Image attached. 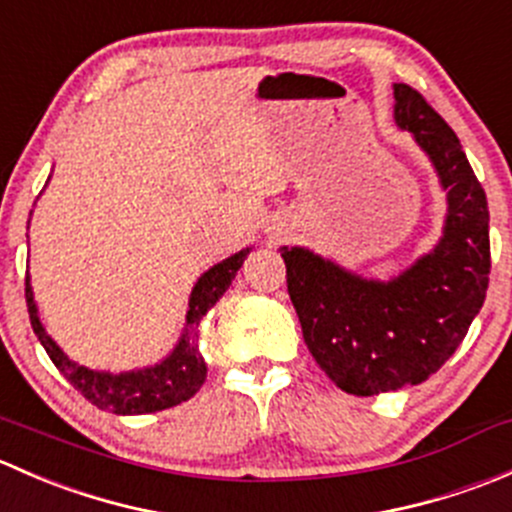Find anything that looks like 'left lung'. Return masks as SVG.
Wrapping results in <instances>:
<instances>
[{"mask_svg": "<svg viewBox=\"0 0 512 512\" xmlns=\"http://www.w3.org/2000/svg\"><path fill=\"white\" fill-rule=\"evenodd\" d=\"M394 121L414 136L446 190V220L433 250L391 280H371L307 247H280L307 349L354 396L396 391L436 374L488 292V200L461 141L406 84H394Z\"/></svg>", "mask_w": 512, "mask_h": 512, "instance_id": "8db88e82", "label": "left lung"}]
</instances>
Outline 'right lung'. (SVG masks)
I'll return each mask as SVG.
<instances>
[{
  "instance_id": "right-lung-1",
  "label": "right lung",
  "mask_w": 512,
  "mask_h": 512,
  "mask_svg": "<svg viewBox=\"0 0 512 512\" xmlns=\"http://www.w3.org/2000/svg\"><path fill=\"white\" fill-rule=\"evenodd\" d=\"M250 252L252 247H242L240 252L218 262V265H213L198 277L193 292H190L183 334H180L178 344L173 347V352L153 366L111 374V371L89 369V366L71 361L64 354V349L46 334L34 302L32 280L27 275V307L32 329L39 337L41 347L49 354V359L54 361L56 369L98 409L116 416L156 414V411L183 404L190 396L198 394V389L203 386L205 376H208V366H205V359L200 356L198 349V327L205 314H208V309L215 307V302L223 297L225 289L232 285L237 270H240Z\"/></svg>"
}]
</instances>
